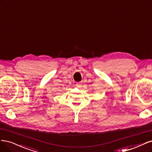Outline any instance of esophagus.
<instances>
[{
	"label": "esophagus",
	"instance_id": "esophagus-1",
	"mask_svg": "<svg viewBox=\"0 0 152 152\" xmlns=\"http://www.w3.org/2000/svg\"><path fill=\"white\" fill-rule=\"evenodd\" d=\"M76 86H77V87H78V88L81 87V82L77 83H76Z\"/></svg>",
	"mask_w": 152,
	"mask_h": 152
}]
</instances>
